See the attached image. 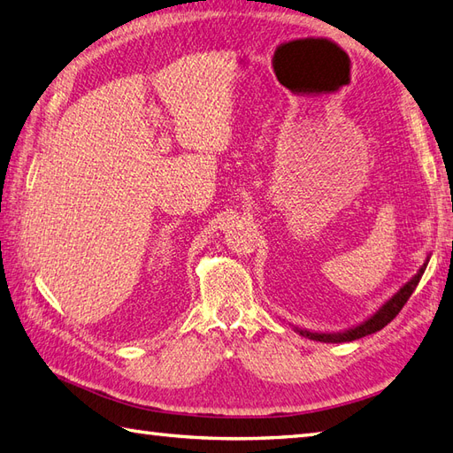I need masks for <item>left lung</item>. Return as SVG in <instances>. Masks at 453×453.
<instances>
[{
	"instance_id": "obj_1",
	"label": "left lung",
	"mask_w": 453,
	"mask_h": 453,
	"mask_svg": "<svg viewBox=\"0 0 453 453\" xmlns=\"http://www.w3.org/2000/svg\"><path fill=\"white\" fill-rule=\"evenodd\" d=\"M428 261H430V257H426V261L422 263V266L418 268L417 274L412 276L407 284H403L399 290L389 297V300H386L380 305V310H375V313H372L368 319H364L362 323L349 326V329L339 331V333H313V331H307V329H300V326H294V331L300 333L302 336H305V339L319 341V342H350V341H356V339H362V336H368L372 333L381 331L389 321L395 319V315L403 310V305L407 303L411 294L415 292L417 284L420 282L422 274H425V271H426Z\"/></svg>"
}]
</instances>
